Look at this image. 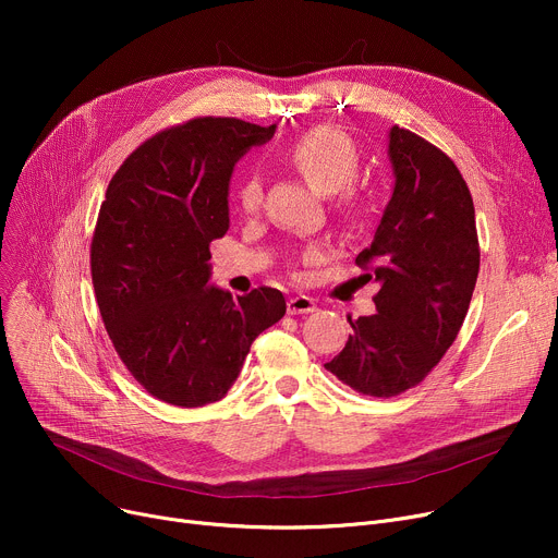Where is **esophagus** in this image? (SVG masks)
Returning a JSON list of instances; mask_svg holds the SVG:
<instances>
[{
	"instance_id": "34e87169",
	"label": "esophagus",
	"mask_w": 558,
	"mask_h": 558,
	"mask_svg": "<svg viewBox=\"0 0 558 558\" xmlns=\"http://www.w3.org/2000/svg\"><path fill=\"white\" fill-rule=\"evenodd\" d=\"M287 312L289 314H312V312H316V303L310 296H294L287 301Z\"/></svg>"
}]
</instances>
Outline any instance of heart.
<instances>
[{"instance_id":"heart-1","label":"heart","mask_w":558,"mask_h":558,"mask_svg":"<svg viewBox=\"0 0 558 558\" xmlns=\"http://www.w3.org/2000/svg\"><path fill=\"white\" fill-rule=\"evenodd\" d=\"M282 160L294 167L303 179L324 194H339L355 183L360 173V156L350 137L332 126H316L291 140L282 151ZM262 183L257 175L248 179L238 190V203L244 215H255L262 205ZM318 253L310 251L314 259Z\"/></svg>"}]
</instances>
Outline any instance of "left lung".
I'll return each mask as SVG.
<instances>
[{"instance_id":"8db88e82","label":"left lung","mask_w":558,"mask_h":558,"mask_svg":"<svg viewBox=\"0 0 558 558\" xmlns=\"http://www.w3.org/2000/svg\"><path fill=\"white\" fill-rule=\"evenodd\" d=\"M393 196L355 264L375 278L377 314L348 324L326 364L343 385L393 398L421 385L457 339L480 274L475 205L457 165L425 137L393 126Z\"/></svg>"}]
</instances>
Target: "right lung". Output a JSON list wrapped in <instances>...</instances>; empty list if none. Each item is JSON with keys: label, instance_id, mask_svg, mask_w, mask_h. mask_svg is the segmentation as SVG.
I'll use <instances>...</instances> for the list:
<instances>
[{"label": "right lung", "instance_id": "obj_1", "mask_svg": "<svg viewBox=\"0 0 558 558\" xmlns=\"http://www.w3.org/2000/svg\"><path fill=\"white\" fill-rule=\"evenodd\" d=\"M274 133L276 124L196 117L142 142L108 183L90 246L97 305L129 373L173 407L221 400L255 337L287 312L271 287L234 301L208 287L232 167Z\"/></svg>", "mask_w": 558, "mask_h": 558}]
</instances>
